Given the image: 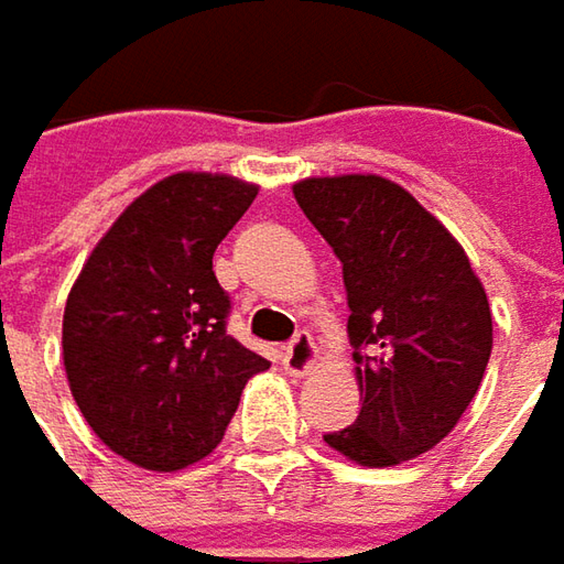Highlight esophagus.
<instances>
[{
	"label": "esophagus",
	"mask_w": 564,
	"mask_h": 564,
	"mask_svg": "<svg viewBox=\"0 0 564 564\" xmlns=\"http://www.w3.org/2000/svg\"><path fill=\"white\" fill-rule=\"evenodd\" d=\"M312 366H315V344H312L308 330H300L283 350V369L290 376H306Z\"/></svg>",
	"instance_id": "34e87169"
}]
</instances>
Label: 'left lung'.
Wrapping results in <instances>:
<instances>
[{
  "mask_svg": "<svg viewBox=\"0 0 564 564\" xmlns=\"http://www.w3.org/2000/svg\"><path fill=\"white\" fill-rule=\"evenodd\" d=\"M293 195L344 264L362 394L354 426L325 442L362 467L420 457L457 426L492 354V312L470 258L391 180L322 176Z\"/></svg>",
  "mask_w": 564,
  "mask_h": 564,
  "instance_id": "obj_1",
  "label": "left lung"
}]
</instances>
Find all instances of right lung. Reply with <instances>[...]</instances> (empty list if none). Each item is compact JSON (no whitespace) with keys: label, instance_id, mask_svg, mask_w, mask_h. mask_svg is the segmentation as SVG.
I'll return each mask as SVG.
<instances>
[{"label":"right lung","instance_id":"1","mask_svg":"<svg viewBox=\"0 0 564 564\" xmlns=\"http://www.w3.org/2000/svg\"><path fill=\"white\" fill-rule=\"evenodd\" d=\"M258 185L176 173L119 214L68 293L62 359L97 438L144 470L208 457L239 394L271 362L227 334L230 296L214 249Z\"/></svg>","mask_w":564,"mask_h":564}]
</instances>
